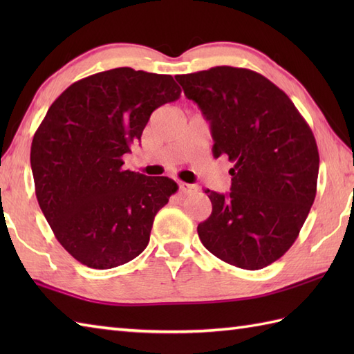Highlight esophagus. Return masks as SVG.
<instances>
[{
    "label": "esophagus",
    "instance_id": "esophagus-1",
    "mask_svg": "<svg viewBox=\"0 0 354 354\" xmlns=\"http://www.w3.org/2000/svg\"><path fill=\"white\" fill-rule=\"evenodd\" d=\"M179 190H181L184 194H192L194 192H198V187L193 184H187V183H179Z\"/></svg>",
    "mask_w": 354,
    "mask_h": 354
}]
</instances>
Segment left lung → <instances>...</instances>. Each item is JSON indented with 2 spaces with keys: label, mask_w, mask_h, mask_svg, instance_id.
<instances>
[{
  "label": "left lung",
  "mask_w": 354,
  "mask_h": 354,
  "mask_svg": "<svg viewBox=\"0 0 354 354\" xmlns=\"http://www.w3.org/2000/svg\"><path fill=\"white\" fill-rule=\"evenodd\" d=\"M209 122L213 155H227L231 192L205 190L213 212L198 225L202 245L232 266L257 270L295 242L317 196L318 146L284 91L234 66L176 76Z\"/></svg>",
  "instance_id": "obj_1"
}]
</instances>
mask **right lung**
Returning a JSON list of instances; mask_svg holds the SVG:
<instances>
[{
	"instance_id": "1",
	"label": "right lung",
	"mask_w": 354,
	"mask_h": 354,
	"mask_svg": "<svg viewBox=\"0 0 354 354\" xmlns=\"http://www.w3.org/2000/svg\"><path fill=\"white\" fill-rule=\"evenodd\" d=\"M179 95L169 74L123 66L74 82L37 127L30 150L36 198L82 265L111 269L146 250L155 216L178 185L124 170L123 155L150 114Z\"/></svg>"
}]
</instances>
